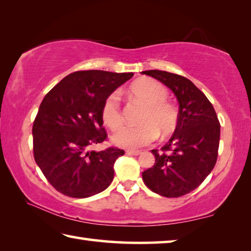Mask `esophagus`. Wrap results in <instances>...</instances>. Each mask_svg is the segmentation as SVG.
<instances>
[{
  "label": "esophagus",
  "instance_id": "34e87169",
  "mask_svg": "<svg viewBox=\"0 0 251 251\" xmlns=\"http://www.w3.org/2000/svg\"><path fill=\"white\" fill-rule=\"evenodd\" d=\"M127 154H131V156H138L141 153L140 150H126Z\"/></svg>",
  "mask_w": 251,
  "mask_h": 251
}]
</instances>
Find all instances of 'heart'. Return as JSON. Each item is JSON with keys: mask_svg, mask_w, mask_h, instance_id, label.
I'll return each mask as SVG.
<instances>
[{"mask_svg": "<svg viewBox=\"0 0 251 251\" xmlns=\"http://www.w3.org/2000/svg\"><path fill=\"white\" fill-rule=\"evenodd\" d=\"M130 93L146 105L140 126H123L113 136V140L122 148L136 149L148 145L160 135H168L175 130L177 124V112L168 103V92L165 86L156 80L143 78L129 86ZM102 116L105 124L116 129L122 124L121 100L117 92L105 99L102 107Z\"/></svg>", "mask_w": 251, "mask_h": 251, "instance_id": "heart-1", "label": "heart"}]
</instances>
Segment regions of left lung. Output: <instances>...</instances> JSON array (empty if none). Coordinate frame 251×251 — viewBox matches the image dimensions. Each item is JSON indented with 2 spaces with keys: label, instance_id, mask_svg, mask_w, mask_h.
I'll return each mask as SVG.
<instances>
[{
  "label": "left lung",
  "instance_id": "1",
  "mask_svg": "<svg viewBox=\"0 0 251 251\" xmlns=\"http://www.w3.org/2000/svg\"><path fill=\"white\" fill-rule=\"evenodd\" d=\"M141 74L168 86L179 103L175 133L160 151L151 150L156 161L143 172V180L154 193L179 198L197 189L215 166L220 122L212 103L192 81L160 70Z\"/></svg>",
  "mask_w": 251,
  "mask_h": 251
}]
</instances>
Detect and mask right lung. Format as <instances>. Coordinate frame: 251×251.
Here are the masks:
<instances>
[{
    "mask_svg": "<svg viewBox=\"0 0 251 251\" xmlns=\"http://www.w3.org/2000/svg\"><path fill=\"white\" fill-rule=\"evenodd\" d=\"M133 75V72L75 71L44 98L33 125L34 158L58 192L84 199L112 183L114 163L125 151L89 148L107 137L102 127L105 99Z\"/></svg>",
    "mask_w": 251,
    "mask_h": 251,
    "instance_id": "right-lung-1",
    "label": "right lung"
}]
</instances>
